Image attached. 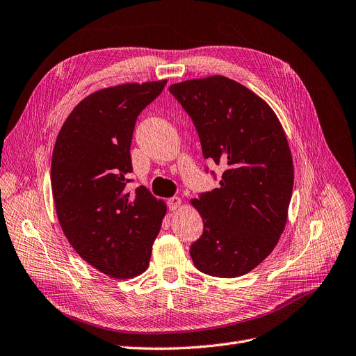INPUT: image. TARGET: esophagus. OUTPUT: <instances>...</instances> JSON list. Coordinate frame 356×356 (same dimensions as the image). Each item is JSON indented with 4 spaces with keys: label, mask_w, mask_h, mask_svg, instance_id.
<instances>
[{
    "label": "esophagus",
    "mask_w": 356,
    "mask_h": 356,
    "mask_svg": "<svg viewBox=\"0 0 356 356\" xmlns=\"http://www.w3.org/2000/svg\"><path fill=\"white\" fill-rule=\"evenodd\" d=\"M181 203H182V200L179 197H170L169 200H168V207H169V210H177L179 206H181Z\"/></svg>",
    "instance_id": "obj_1"
}]
</instances>
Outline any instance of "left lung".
I'll list each match as a JSON object with an SVG mask.
<instances>
[{"label": "left lung", "mask_w": 356, "mask_h": 356, "mask_svg": "<svg viewBox=\"0 0 356 356\" xmlns=\"http://www.w3.org/2000/svg\"><path fill=\"white\" fill-rule=\"evenodd\" d=\"M169 92L191 117L204 158L226 168L219 188L191 200L204 223L193 263L209 276H243L273 251L288 220L293 162L285 130L260 96L223 76Z\"/></svg>", "instance_id": "left-lung-1"}]
</instances>
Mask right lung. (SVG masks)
Instances as JSON below:
<instances>
[{
	"mask_svg": "<svg viewBox=\"0 0 356 356\" xmlns=\"http://www.w3.org/2000/svg\"><path fill=\"white\" fill-rule=\"evenodd\" d=\"M166 80L97 90L71 111L56 137L51 186L56 216L80 257L113 279L149 267L166 204L146 187L125 191L136 120Z\"/></svg>",
	"mask_w": 356,
	"mask_h": 356,
	"instance_id": "add662e5",
	"label": "right lung"
}]
</instances>
